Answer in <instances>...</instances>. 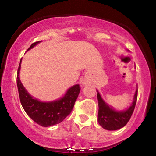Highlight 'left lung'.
Segmentation results:
<instances>
[{
  "instance_id": "1",
  "label": "left lung",
  "mask_w": 156,
  "mask_h": 156,
  "mask_svg": "<svg viewBox=\"0 0 156 156\" xmlns=\"http://www.w3.org/2000/svg\"><path fill=\"white\" fill-rule=\"evenodd\" d=\"M98 101V121L102 128L108 130H116L123 128L128 123L135 108L137 100L138 89L133 96V101L131 105L125 110L118 111L108 105L97 90Z\"/></svg>"
}]
</instances>
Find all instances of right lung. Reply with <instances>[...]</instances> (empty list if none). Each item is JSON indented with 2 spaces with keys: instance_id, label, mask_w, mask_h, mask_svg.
<instances>
[{
  "instance_id": "obj_1",
  "label": "right lung",
  "mask_w": 156,
  "mask_h": 156,
  "mask_svg": "<svg viewBox=\"0 0 156 156\" xmlns=\"http://www.w3.org/2000/svg\"><path fill=\"white\" fill-rule=\"evenodd\" d=\"M41 42L42 41H39L32 44L28 51ZM21 62L22 58L17 70V84L20 100L25 112L32 120L42 127H49L62 122L72 112L75 102L80 92L79 84L73 85L68 89L64 95L61 98L48 102L40 101L32 97L21 83L20 79Z\"/></svg>"
}]
</instances>
